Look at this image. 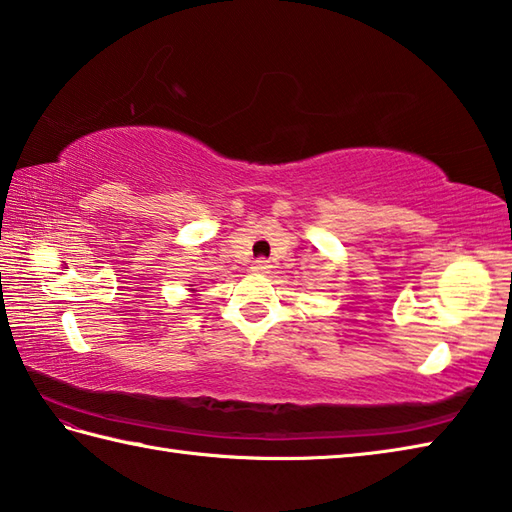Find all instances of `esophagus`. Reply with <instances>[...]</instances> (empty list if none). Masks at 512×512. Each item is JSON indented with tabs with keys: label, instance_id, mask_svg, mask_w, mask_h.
<instances>
[{
	"label": "esophagus",
	"instance_id": "34e87169",
	"mask_svg": "<svg viewBox=\"0 0 512 512\" xmlns=\"http://www.w3.org/2000/svg\"><path fill=\"white\" fill-rule=\"evenodd\" d=\"M252 269L256 271V274H269L271 265H269V260H265V258H258V260H254Z\"/></svg>",
	"mask_w": 512,
	"mask_h": 512
}]
</instances>
